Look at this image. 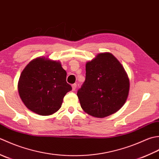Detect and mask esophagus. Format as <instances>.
Returning <instances> with one entry per match:
<instances>
[{
  "mask_svg": "<svg viewBox=\"0 0 159 159\" xmlns=\"http://www.w3.org/2000/svg\"><path fill=\"white\" fill-rule=\"evenodd\" d=\"M76 87H77V84H73L72 85V90L73 91H75V89H76Z\"/></svg>",
  "mask_w": 159,
  "mask_h": 159,
  "instance_id": "esophagus-1",
  "label": "esophagus"
}]
</instances>
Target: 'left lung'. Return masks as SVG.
I'll return each mask as SVG.
<instances>
[{"instance_id": "left-lung-1", "label": "left lung", "mask_w": 159, "mask_h": 159, "mask_svg": "<svg viewBox=\"0 0 159 159\" xmlns=\"http://www.w3.org/2000/svg\"><path fill=\"white\" fill-rule=\"evenodd\" d=\"M129 80L124 66L111 53H101L86 64V80L77 91L81 107L90 116L104 118L127 100Z\"/></svg>"}]
</instances>
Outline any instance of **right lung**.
Returning a JSON list of instances; mask_svg holds the SVG:
<instances>
[{
  "label": "right lung",
  "mask_w": 159,
  "mask_h": 159,
  "mask_svg": "<svg viewBox=\"0 0 159 159\" xmlns=\"http://www.w3.org/2000/svg\"><path fill=\"white\" fill-rule=\"evenodd\" d=\"M66 80V72L60 61L36 57L20 74L19 95L31 111L42 116L53 115L61 108L64 97L72 90Z\"/></svg>",
  "instance_id": "1"
}]
</instances>
